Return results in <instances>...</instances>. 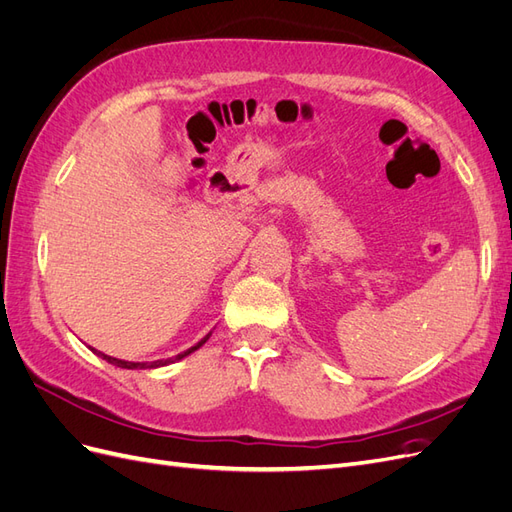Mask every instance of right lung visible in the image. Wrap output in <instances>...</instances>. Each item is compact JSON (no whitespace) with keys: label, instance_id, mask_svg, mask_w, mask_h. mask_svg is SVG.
<instances>
[{"label":"right lung","instance_id":"obj_1","mask_svg":"<svg viewBox=\"0 0 512 512\" xmlns=\"http://www.w3.org/2000/svg\"><path fill=\"white\" fill-rule=\"evenodd\" d=\"M211 335V333H209ZM209 335H205L203 339H200V342L196 344V346H192V348H188L185 352H181V354H177L175 359H162V361H153V363H132V361H121V359H115V356H108V354H104V352H98V350H94L98 356H102V359L106 361V363H111V365H117V367H123V369H147V367H162V365H168V363H175V361H179V359H183V356H188V354H192L194 350H198L200 346H203L207 339H209Z\"/></svg>","mask_w":512,"mask_h":512}]
</instances>
